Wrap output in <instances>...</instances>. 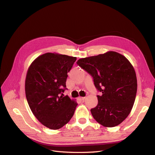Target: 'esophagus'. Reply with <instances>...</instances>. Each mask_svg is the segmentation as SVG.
<instances>
[{
	"instance_id": "obj_1",
	"label": "esophagus",
	"mask_w": 155,
	"mask_h": 155,
	"mask_svg": "<svg viewBox=\"0 0 155 155\" xmlns=\"http://www.w3.org/2000/svg\"><path fill=\"white\" fill-rule=\"evenodd\" d=\"M79 99H80V100H81V101H84V100L85 99V97H80V98H79Z\"/></svg>"
}]
</instances>
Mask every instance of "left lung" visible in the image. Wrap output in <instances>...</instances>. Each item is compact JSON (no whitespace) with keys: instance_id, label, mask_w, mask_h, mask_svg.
Listing matches in <instances>:
<instances>
[{"instance_id":"1","label":"left lung","mask_w":155,"mask_h":155,"mask_svg":"<svg viewBox=\"0 0 155 155\" xmlns=\"http://www.w3.org/2000/svg\"><path fill=\"white\" fill-rule=\"evenodd\" d=\"M77 64L93 78L100 95L91 112L105 127H114L128 117L134 106L137 89L136 73L126 57L116 51L78 59Z\"/></svg>"}]
</instances>
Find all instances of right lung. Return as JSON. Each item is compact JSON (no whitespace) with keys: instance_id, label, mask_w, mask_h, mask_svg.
Returning a JSON list of instances; mask_svg holds the SVG:
<instances>
[{"instance_id":"obj_1","label":"right lung","mask_w":155,"mask_h":155,"mask_svg":"<svg viewBox=\"0 0 155 155\" xmlns=\"http://www.w3.org/2000/svg\"><path fill=\"white\" fill-rule=\"evenodd\" d=\"M75 57L53 53L39 56L31 64L25 78L26 98L31 111L42 124L57 130L73 117L77 103L63 96L68 73Z\"/></svg>"}]
</instances>
